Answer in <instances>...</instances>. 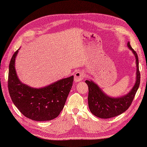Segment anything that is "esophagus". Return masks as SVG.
<instances>
[{
	"instance_id": "esophagus-1",
	"label": "esophagus",
	"mask_w": 147,
	"mask_h": 147,
	"mask_svg": "<svg viewBox=\"0 0 147 147\" xmlns=\"http://www.w3.org/2000/svg\"><path fill=\"white\" fill-rule=\"evenodd\" d=\"M84 77H85V74L83 72L81 71H77L74 74V82L78 83L81 82L84 78Z\"/></svg>"
}]
</instances>
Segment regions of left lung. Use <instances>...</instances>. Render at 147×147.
I'll return each instance as SVG.
<instances>
[{"label": "left lung", "instance_id": "8db88e82", "mask_svg": "<svg viewBox=\"0 0 147 147\" xmlns=\"http://www.w3.org/2000/svg\"><path fill=\"white\" fill-rule=\"evenodd\" d=\"M127 46L135 55L136 64V82L132 89L127 94L119 97L109 96L105 94L97 84L93 81H85V83L88 86V102L90 111L96 117L108 119L115 117L123 113L131 104L137 90L139 88L140 73L138 55L131 47L129 42L127 43Z\"/></svg>", "mask_w": 147, "mask_h": 147}]
</instances>
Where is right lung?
<instances>
[{"instance_id": "right-lung-1", "label": "right lung", "mask_w": 147, "mask_h": 147, "mask_svg": "<svg viewBox=\"0 0 147 147\" xmlns=\"http://www.w3.org/2000/svg\"><path fill=\"white\" fill-rule=\"evenodd\" d=\"M15 52L9 67L8 89L12 102L24 116L36 121H51L61 113L73 85L71 76L42 88H33L22 83L15 69Z\"/></svg>"}]
</instances>
